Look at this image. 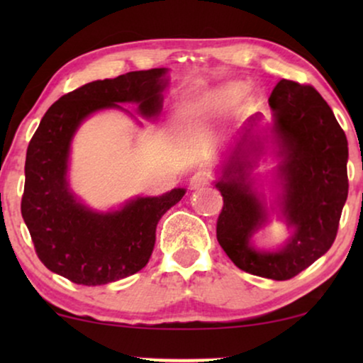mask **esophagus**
<instances>
[{
	"instance_id": "obj_1",
	"label": "esophagus",
	"mask_w": 363,
	"mask_h": 363,
	"mask_svg": "<svg viewBox=\"0 0 363 363\" xmlns=\"http://www.w3.org/2000/svg\"><path fill=\"white\" fill-rule=\"evenodd\" d=\"M210 182H211V173L206 170H200L190 178V186L193 188V190H196V188L206 186Z\"/></svg>"
}]
</instances>
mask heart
<instances>
[{"label":"heart","mask_w":363,"mask_h":363,"mask_svg":"<svg viewBox=\"0 0 363 363\" xmlns=\"http://www.w3.org/2000/svg\"><path fill=\"white\" fill-rule=\"evenodd\" d=\"M233 94H235V89H223V91L211 92L208 96H203L196 99V101L186 104L182 111L183 122L195 123L223 111L230 104Z\"/></svg>","instance_id":"obj_1"}]
</instances>
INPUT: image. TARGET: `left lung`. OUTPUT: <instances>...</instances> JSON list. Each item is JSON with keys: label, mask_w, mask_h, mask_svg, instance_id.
<instances>
[{"label": "left lung", "mask_w": 363, "mask_h": 363, "mask_svg": "<svg viewBox=\"0 0 363 363\" xmlns=\"http://www.w3.org/2000/svg\"><path fill=\"white\" fill-rule=\"evenodd\" d=\"M269 107L272 138L282 157L277 168L279 210L294 233L272 252L251 245L252 235L267 221L264 203L250 180V155L262 148L259 138L251 137L257 121L252 117L216 182L223 196L216 238L240 269L286 281L325 255L335 241L349 193V147L332 108L312 86L282 79L271 94Z\"/></svg>", "instance_id": "8db88e82"}]
</instances>
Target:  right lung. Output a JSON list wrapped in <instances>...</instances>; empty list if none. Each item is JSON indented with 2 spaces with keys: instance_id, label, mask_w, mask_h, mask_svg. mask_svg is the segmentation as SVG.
I'll use <instances>...</instances> for the list:
<instances>
[{
  "instance_id": "right-lung-1",
  "label": "right lung",
  "mask_w": 363,
  "mask_h": 363,
  "mask_svg": "<svg viewBox=\"0 0 363 363\" xmlns=\"http://www.w3.org/2000/svg\"><path fill=\"white\" fill-rule=\"evenodd\" d=\"M165 74L167 69L160 67L89 82L44 113L28 145L21 215L36 255L49 271L76 284L102 286L147 266L158 221L186 190L138 196L121 210L99 213L79 203L69 190L67 160L74 133L94 112L135 102L143 117L158 116Z\"/></svg>"
}]
</instances>
